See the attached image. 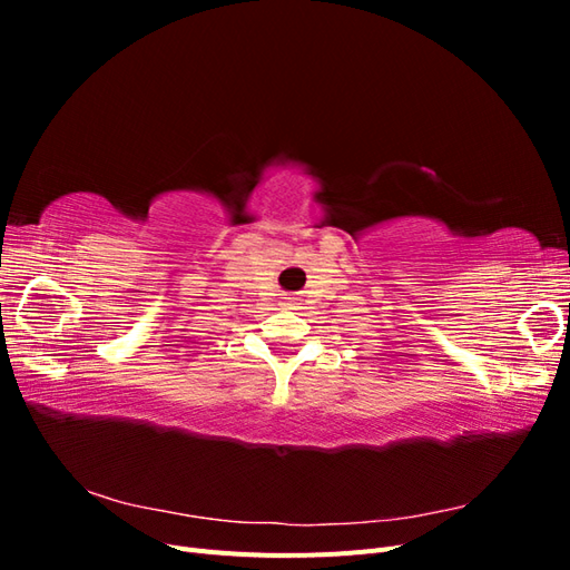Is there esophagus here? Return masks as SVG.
<instances>
[{
    "instance_id": "1",
    "label": "esophagus",
    "mask_w": 570,
    "mask_h": 570,
    "mask_svg": "<svg viewBox=\"0 0 570 570\" xmlns=\"http://www.w3.org/2000/svg\"><path fill=\"white\" fill-rule=\"evenodd\" d=\"M283 304V308H299V297H295V295H285L283 299H281Z\"/></svg>"
}]
</instances>
